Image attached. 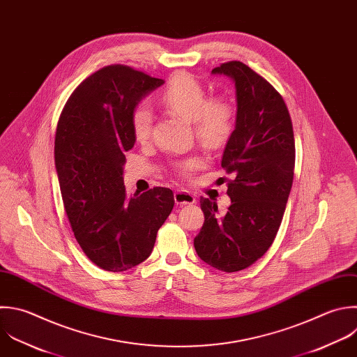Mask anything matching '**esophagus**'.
Segmentation results:
<instances>
[{
  "mask_svg": "<svg viewBox=\"0 0 357 357\" xmlns=\"http://www.w3.org/2000/svg\"><path fill=\"white\" fill-rule=\"evenodd\" d=\"M174 202L177 205H192L197 202L195 197L192 194H190L188 191L184 190H177L174 192Z\"/></svg>",
  "mask_w": 357,
  "mask_h": 357,
  "instance_id": "34e87169",
  "label": "esophagus"
}]
</instances>
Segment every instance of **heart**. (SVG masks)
<instances>
[{"label": "heart", "instance_id": "heart-1", "mask_svg": "<svg viewBox=\"0 0 357 357\" xmlns=\"http://www.w3.org/2000/svg\"><path fill=\"white\" fill-rule=\"evenodd\" d=\"M162 103L176 116L194 124L199 141L209 146L223 144L233 130L234 110L223 98L208 99L202 84L194 77L176 74L162 93ZM153 116L146 105L137 107L132 116V132L137 141L144 142L151 137ZM201 166L198 158H191L178 165L183 174H190Z\"/></svg>", "mask_w": 357, "mask_h": 357}]
</instances>
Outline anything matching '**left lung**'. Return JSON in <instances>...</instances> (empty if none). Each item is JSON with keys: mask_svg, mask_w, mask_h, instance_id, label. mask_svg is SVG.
Here are the masks:
<instances>
[{"mask_svg": "<svg viewBox=\"0 0 357 357\" xmlns=\"http://www.w3.org/2000/svg\"><path fill=\"white\" fill-rule=\"evenodd\" d=\"M236 89V124L222 156V167L234 174L227 183L230 206L201 198L205 216L194 238L198 257L225 271H241L261 258L275 240L291 190L294 137L282 96L261 75L240 61L212 70Z\"/></svg>", "mask_w": 357, "mask_h": 357, "instance_id": "1", "label": "left lung"}]
</instances>
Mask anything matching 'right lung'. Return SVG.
Returning <instances> with one entry per match:
<instances>
[{
    "label": "right lung",
    "mask_w": 357,
    "mask_h": 357,
    "mask_svg": "<svg viewBox=\"0 0 357 357\" xmlns=\"http://www.w3.org/2000/svg\"><path fill=\"white\" fill-rule=\"evenodd\" d=\"M163 84L130 67L102 68L73 92L59 120L54 159L64 206L84 252L106 271L144 262L174 206L170 188L128 197L123 178L137 141L134 112Z\"/></svg>",
    "instance_id": "obj_1"
}]
</instances>
